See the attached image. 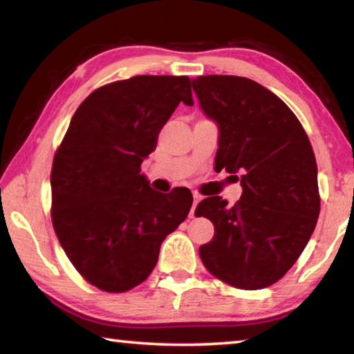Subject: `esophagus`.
Instances as JSON below:
<instances>
[{"label": "esophagus", "mask_w": 354, "mask_h": 354, "mask_svg": "<svg viewBox=\"0 0 354 354\" xmlns=\"http://www.w3.org/2000/svg\"><path fill=\"white\" fill-rule=\"evenodd\" d=\"M200 201H201V195L198 194V192H194V205H192V209H190V217H194L195 215V207Z\"/></svg>", "instance_id": "obj_1"}]
</instances>
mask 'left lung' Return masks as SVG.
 <instances>
[{
	"mask_svg": "<svg viewBox=\"0 0 354 354\" xmlns=\"http://www.w3.org/2000/svg\"><path fill=\"white\" fill-rule=\"evenodd\" d=\"M192 87L220 129L215 170L242 173V196H209L195 209L214 223L200 247L209 273L237 289L277 283L303 253L320 214L315 156L289 106L256 81L198 76ZM237 178V176H236Z\"/></svg>",
	"mask_w": 354,
	"mask_h": 354,
	"instance_id": "1",
	"label": "left lung"
}]
</instances>
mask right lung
Wrapping results in <instances>:
<instances>
[{
	"instance_id": "obj_1",
	"label": "right lung",
	"mask_w": 354,
	"mask_h": 354,
	"mask_svg": "<svg viewBox=\"0 0 354 354\" xmlns=\"http://www.w3.org/2000/svg\"><path fill=\"white\" fill-rule=\"evenodd\" d=\"M187 76L140 75L93 91L77 107L53 160L51 220L65 254L100 290L143 283L164 239L187 217L189 189L160 194L140 175L179 103Z\"/></svg>"
}]
</instances>
